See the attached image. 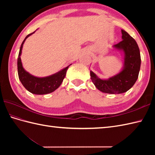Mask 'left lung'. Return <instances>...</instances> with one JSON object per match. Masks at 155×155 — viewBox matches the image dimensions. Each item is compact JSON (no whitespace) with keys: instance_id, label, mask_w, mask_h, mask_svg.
<instances>
[{"instance_id":"obj_1","label":"left lung","mask_w":155,"mask_h":155,"mask_svg":"<svg viewBox=\"0 0 155 155\" xmlns=\"http://www.w3.org/2000/svg\"><path fill=\"white\" fill-rule=\"evenodd\" d=\"M121 32L123 41L113 47L124 52L123 70L107 80L101 79L93 71H90L92 82L97 89L104 93H125L133 86L139 77L141 63L139 48L135 40L126 31L121 30Z\"/></svg>"}]
</instances>
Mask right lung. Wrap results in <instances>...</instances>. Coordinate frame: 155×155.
Here are the masks:
<instances>
[{
  "label": "right lung",
  "mask_w": 155,
  "mask_h": 155,
  "mask_svg": "<svg viewBox=\"0 0 155 155\" xmlns=\"http://www.w3.org/2000/svg\"><path fill=\"white\" fill-rule=\"evenodd\" d=\"M35 31L28 35L21 44L17 60L18 74L21 83L26 89L30 93L35 94H46L52 93V92L54 91L56 89H57L60 87L62 81H63L65 77L68 67L71 64L68 65L67 67H66L62 69V70L57 72V73L48 76V77H36L35 76L31 75L28 72L26 71L24 68L22 67L21 59L22 46L26 39L29 36L35 33Z\"/></svg>",
  "instance_id": "add662e5"
}]
</instances>
